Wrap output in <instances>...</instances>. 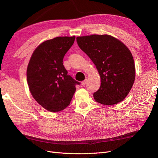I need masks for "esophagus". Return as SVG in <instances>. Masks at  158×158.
<instances>
[{
    "label": "esophagus",
    "mask_w": 158,
    "mask_h": 158,
    "mask_svg": "<svg viewBox=\"0 0 158 158\" xmlns=\"http://www.w3.org/2000/svg\"><path fill=\"white\" fill-rule=\"evenodd\" d=\"M87 81H88V80H87V79H85L84 81H82V82H81V84H82V85H84L86 84V83H87Z\"/></svg>",
    "instance_id": "obj_1"
}]
</instances>
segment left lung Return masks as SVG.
<instances>
[{"label": "left lung", "mask_w": 158, "mask_h": 158, "mask_svg": "<svg viewBox=\"0 0 158 158\" xmlns=\"http://www.w3.org/2000/svg\"><path fill=\"white\" fill-rule=\"evenodd\" d=\"M76 41L96 66L101 78L100 88L94 94L95 101L113 106L125 99L135 80V62L128 47L109 35L77 37Z\"/></svg>", "instance_id": "1"}]
</instances>
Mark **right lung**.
Returning <instances> with one entry per match:
<instances>
[{
  "mask_svg": "<svg viewBox=\"0 0 158 158\" xmlns=\"http://www.w3.org/2000/svg\"><path fill=\"white\" fill-rule=\"evenodd\" d=\"M75 36L57 37L47 40L33 51L27 68V80L33 98L51 112L67 107L76 91L74 80L64 68V56Z\"/></svg>",
  "mask_w": 158,
  "mask_h": 158,
  "instance_id": "right-lung-1",
  "label": "right lung"
}]
</instances>
